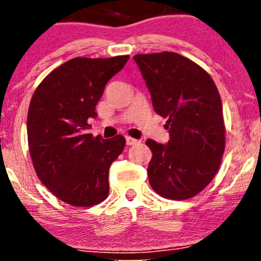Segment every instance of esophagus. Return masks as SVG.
Instances as JSON below:
<instances>
[{
  "label": "esophagus",
  "instance_id": "esophagus-1",
  "mask_svg": "<svg viewBox=\"0 0 261 261\" xmlns=\"http://www.w3.org/2000/svg\"><path fill=\"white\" fill-rule=\"evenodd\" d=\"M126 139V143L128 146H134V145H137V143H140L139 140L134 139V137H130V136H126L125 137Z\"/></svg>",
  "mask_w": 261,
  "mask_h": 261
}]
</instances>
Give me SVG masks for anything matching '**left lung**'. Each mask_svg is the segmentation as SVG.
<instances>
[{"instance_id":"obj_1","label":"left lung","mask_w":261,"mask_h":261,"mask_svg":"<svg viewBox=\"0 0 261 261\" xmlns=\"http://www.w3.org/2000/svg\"><path fill=\"white\" fill-rule=\"evenodd\" d=\"M152 97L154 112L167 118V145L147 140V174L158 195L169 200L196 196L220 168L226 146L222 101L205 70L176 53L134 56Z\"/></svg>"}]
</instances>
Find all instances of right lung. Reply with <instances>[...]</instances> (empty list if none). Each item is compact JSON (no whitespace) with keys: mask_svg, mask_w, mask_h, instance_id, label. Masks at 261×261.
Here are the masks:
<instances>
[{"mask_svg":"<svg viewBox=\"0 0 261 261\" xmlns=\"http://www.w3.org/2000/svg\"><path fill=\"white\" fill-rule=\"evenodd\" d=\"M130 56L74 58L51 71L33 94L27 118L29 153L40 181L76 207L98 205L109 195V168L125 147L121 135L109 140L88 134V119L104 87Z\"/></svg>","mask_w":261,"mask_h":261,"instance_id":"obj_1","label":"right lung"}]
</instances>
